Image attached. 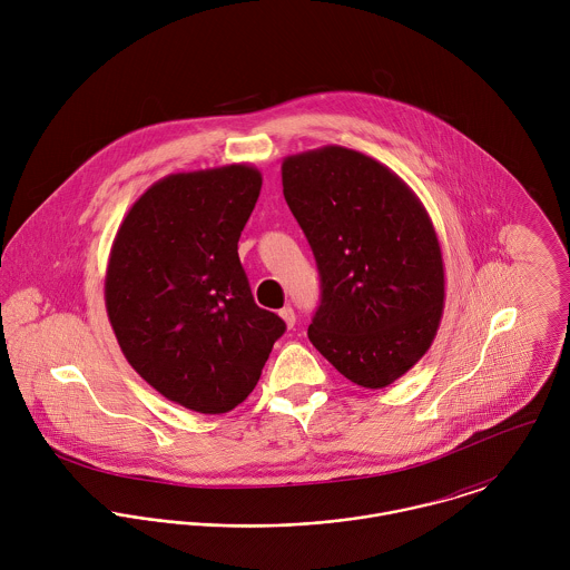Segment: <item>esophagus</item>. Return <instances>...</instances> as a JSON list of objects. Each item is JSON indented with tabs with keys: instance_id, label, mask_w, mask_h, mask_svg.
I'll return each instance as SVG.
<instances>
[{
	"instance_id": "1",
	"label": "esophagus",
	"mask_w": 570,
	"mask_h": 570,
	"mask_svg": "<svg viewBox=\"0 0 570 570\" xmlns=\"http://www.w3.org/2000/svg\"><path fill=\"white\" fill-rule=\"evenodd\" d=\"M278 316L283 318V323L289 326V328L296 325V314H294V309H292V307H283V309L278 312Z\"/></svg>"
}]
</instances>
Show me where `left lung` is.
<instances>
[{
    "mask_svg": "<svg viewBox=\"0 0 570 570\" xmlns=\"http://www.w3.org/2000/svg\"><path fill=\"white\" fill-rule=\"evenodd\" d=\"M281 175L321 272L312 344L353 384L391 386L428 353L443 316L428 210L389 166L337 145L287 156Z\"/></svg>",
    "mask_w": 570,
    "mask_h": 570,
    "instance_id": "left-lung-1",
    "label": "left lung"
}]
</instances>
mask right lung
Segmentation results:
<instances>
[{
	"mask_svg": "<svg viewBox=\"0 0 570 570\" xmlns=\"http://www.w3.org/2000/svg\"><path fill=\"white\" fill-rule=\"evenodd\" d=\"M261 184L249 164L166 175L129 208L109 252L105 307L127 362L202 414L245 402L285 331L254 303L237 252Z\"/></svg>",
	"mask_w": 570,
	"mask_h": 570,
	"instance_id": "right-lung-1",
	"label": "right lung"
}]
</instances>
